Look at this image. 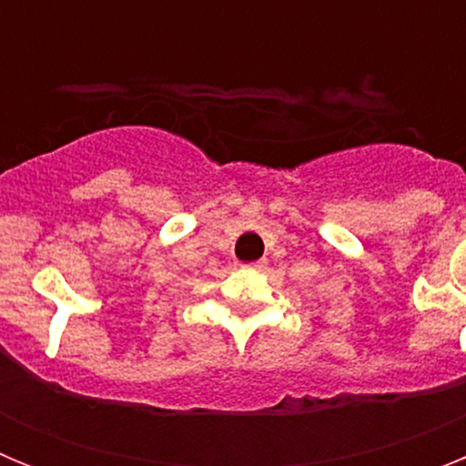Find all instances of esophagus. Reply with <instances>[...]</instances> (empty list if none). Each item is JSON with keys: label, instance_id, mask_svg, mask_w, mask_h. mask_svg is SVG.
I'll use <instances>...</instances> for the list:
<instances>
[{"label": "esophagus", "instance_id": "obj_1", "mask_svg": "<svg viewBox=\"0 0 466 466\" xmlns=\"http://www.w3.org/2000/svg\"><path fill=\"white\" fill-rule=\"evenodd\" d=\"M258 266H261V263H258V261L257 263H249V268H258Z\"/></svg>", "mask_w": 466, "mask_h": 466}]
</instances>
